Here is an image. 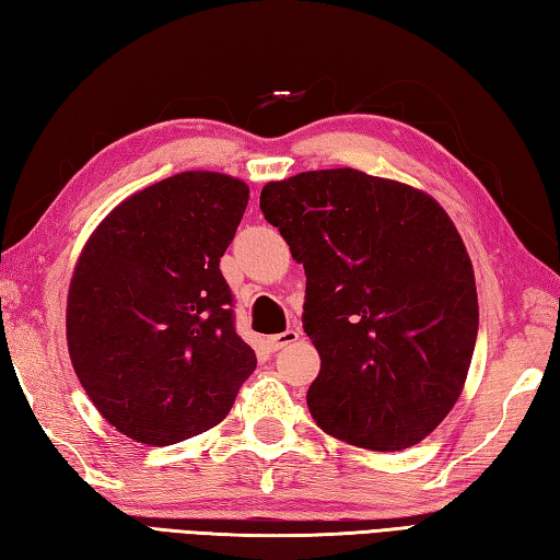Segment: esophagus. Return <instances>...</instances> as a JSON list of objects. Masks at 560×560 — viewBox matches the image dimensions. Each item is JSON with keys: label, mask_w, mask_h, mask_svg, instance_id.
Returning a JSON list of instances; mask_svg holds the SVG:
<instances>
[{"label": "esophagus", "mask_w": 560, "mask_h": 560, "mask_svg": "<svg viewBox=\"0 0 560 560\" xmlns=\"http://www.w3.org/2000/svg\"><path fill=\"white\" fill-rule=\"evenodd\" d=\"M293 341H299V331L287 329V331H281V335L269 337L267 339V347H269V351H279L283 347H289V343H293Z\"/></svg>", "instance_id": "esophagus-1"}]
</instances>
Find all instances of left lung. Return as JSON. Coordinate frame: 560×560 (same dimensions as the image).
<instances>
[{"label": "left lung", "mask_w": 560, "mask_h": 560, "mask_svg": "<svg viewBox=\"0 0 560 560\" xmlns=\"http://www.w3.org/2000/svg\"><path fill=\"white\" fill-rule=\"evenodd\" d=\"M259 209L305 269L315 423L377 452L421 443L459 399L479 331L455 223L421 189L353 168L267 183Z\"/></svg>", "instance_id": "obj_1"}]
</instances>
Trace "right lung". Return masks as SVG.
Masks as SVG:
<instances>
[{"label": "right lung", "mask_w": 560, "mask_h": 560, "mask_svg": "<svg viewBox=\"0 0 560 560\" xmlns=\"http://www.w3.org/2000/svg\"><path fill=\"white\" fill-rule=\"evenodd\" d=\"M247 199L237 177L177 173L117 205L81 249L69 359L103 419L137 443L209 431L255 371L219 269Z\"/></svg>", "instance_id": "add662e5"}]
</instances>
